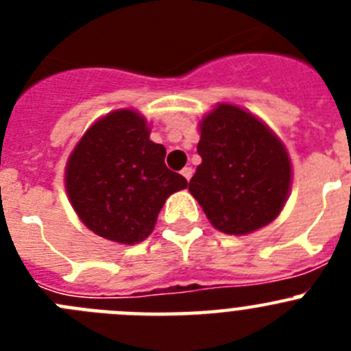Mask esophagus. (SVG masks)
I'll return each mask as SVG.
<instances>
[{
    "instance_id": "1",
    "label": "esophagus",
    "mask_w": 351,
    "mask_h": 351,
    "mask_svg": "<svg viewBox=\"0 0 351 351\" xmlns=\"http://www.w3.org/2000/svg\"><path fill=\"white\" fill-rule=\"evenodd\" d=\"M181 173H182V178H184L186 181H190L191 176H193V169H191V167H184V169L181 170Z\"/></svg>"
}]
</instances>
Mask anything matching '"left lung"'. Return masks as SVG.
Masks as SVG:
<instances>
[{
  "label": "left lung",
  "mask_w": 351,
  "mask_h": 351,
  "mask_svg": "<svg viewBox=\"0 0 351 351\" xmlns=\"http://www.w3.org/2000/svg\"><path fill=\"white\" fill-rule=\"evenodd\" d=\"M197 151L202 163L188 190L216 230L246 235L280 216L290 195L291 161L260 117L218 104L200 121Z\"/></svg>",
  "instance_id": "left-lung-1"
}]
</instances>
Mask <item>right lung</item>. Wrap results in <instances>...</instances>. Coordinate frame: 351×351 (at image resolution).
<instances>
[{"label":"right lung","mask_w":351,"mask_h":351,"mask_svg":"<svg viewBox=\"0 0 351 351\" xmlns=\"http://www.w3.org/2000/svg\"><path fill=\"white\" fill-rule=\"evenodd\" d=\"M147 121L119 108L95 121L64 169L68 200L100 237L137 244L151 235L167 198L188 181L165 165V147L149 138Z\"/></svg>","instance_id":"right-lung-1"}]
</instances>
